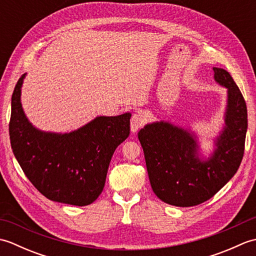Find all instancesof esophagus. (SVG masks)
<instances>
[{
    "label": "esophagus",
    "mask_w": 256,
    "mask_h": 256,
    "mask_svg": "<svg viewBox=\"0 0 256 256\" xmlns=\"http://www.w3.org/2000/svg\"><path fill=\"white\" fill-rule=\"evenodd\" d=\"M144 124V118L142 114H134L131 118V131L133 133L138 132V130L143 126Z\"/></svg>",
    "instance_id": "esophagus-1"
}]
</instances>
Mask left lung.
Segmentation results:
<instances>
[{
	"label": "left lung",
	"mask_w": 256,
	"mask_h": 256,
	"mask_svg": "<svg viewBox=\"0 0 256 256\" xmlns=\"http://www.w3.org/2000/svg\"><path fill=\"white\" fill-rule=\"evenodd\" d=\"M216 84L228 90L224 126L208 160L198 156L197 136L180 126L160 121L138 132L154 194L176 206L204 202L234 176L243 158L248 130L244 98L226 70L214 67Z\"/></svg>",
	"instance_id": "8db88e82"
}]
</instances>
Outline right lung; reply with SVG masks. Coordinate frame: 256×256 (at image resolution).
Here are the masks:
<instances>
[{"label": "right lung", "mask_w": 256, "mask_h": 256, "mask_svg": "<svg viewBox=\"0 0 256 256\" xmlns=\"http://www.w3.org/2000/svg\"><path fill=\"white\" fill-rule=\"evenodd\" d=\"M24 74L12 94L10 140L26 177L46 198L88 206L106 184L112 155L130 135L131 113L96 116L70 133L44 132L32 126L20 103Z\"/></svg>", "instance_id": "1"}]
</instances>
